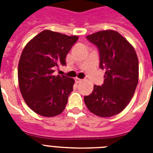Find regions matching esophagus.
<instances>
[{"mask_svg":"<svg viewBox=\"0 0 153 153\" xmlns=\"http://www.w3.org/2000/svg\"><path fill=\"white\" fill-rule=\"evenodd\" d=\"M75 81L76 82V83H81V82H82V81H83V79H79V78H75Z\"/></svg>","mask_w":153,"mask_h":153,"instance_id":"1","label":"esophagus"}]
</instances>
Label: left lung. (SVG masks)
I'll return each mask as SVG.
<instances>
[{
  "instance_id": "left-lung-1",
  "label": "left lung",
  "mask_w": 153,
  "mask_h": 153,
  "mask_svg": "<svg viewBox=\"0 0 153 153\" xmlns=\"http://www.w3.org/2000/svg\"><path fill=\"white\" fill-rule=\"evenodd\" d=\"M86 39L97 46L104 83L94 85L84 102L93 114L109 117L122 112L130 102L139 80V61L134 48L118 32L99 31Z\"/></svg>"
}]
</instances>
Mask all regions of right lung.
Instances as JSON below:
<instances>
[{
  "instance_id": "1",
  "label": "right lung",
  "mask_w": 153,
  "mask_h": 153,
  "mask_svg": "<svg viewBox=\"0 0 153 153\" xmlns=\"http://www.w3.org/2000/svg\"><path fill=\"white\" fill-rule=\"evenodd\" d=\"M77 36L45 30L24 47L18 64L21 95L28 106L40 116L52 117L64 110L74 79L55 76L53 67L66 65V56Z\"/></svg>"
}]
</instances>
